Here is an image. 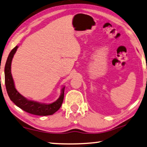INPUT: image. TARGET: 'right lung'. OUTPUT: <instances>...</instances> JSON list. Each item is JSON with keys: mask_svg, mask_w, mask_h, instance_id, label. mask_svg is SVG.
Here are the masks:
<instances>
[{"mask_svg": "<svg viewBox=\"0 0 147 147\" xmlns=\"http://www.w3.org/2000/svg\"><path fill=\"white\" fill-rule=\"evenodd\" d=\"M18 46L15 47L9 53L5 64V68H4L5 85L7 93H8L9 98L17 106L28 113L39 115V116H47V115L54 114L60 109L62 102H63L65 86L62 88L61 94L59 99L49 104H45V103L28 100L20 94L16 89L13 79L11 74V61H12L14 54L16 53L17 49H18Z\"/></svg>", "mask_w": 147, "mask_h": 147, "instance_id": "1", "label": "right lung"}]
</instances>
